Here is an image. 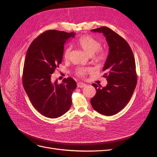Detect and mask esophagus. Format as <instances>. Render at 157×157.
<instances>
[{
    "mask_svg": "<svg viewBox=\"0 0 157 157\" xmlns=\"http://www.w3.org/2000/svg\"><path fill=\"white\" fill-rule=\"evenodd\" d=\"M86 86V84L81 82H79L77 83V87H78V88H84Z\"/></svg>",
    "mask_w": 157,
    "mask_h": 157,
    "instance_id": "obj_1",
    "label": "esophagus"
}]
</instances>
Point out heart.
<instances>
[{
  "instance_id": "1",
  "label": "heart",
  "mask_w": 157,
  "mask_h": 157,
  "mask_svg": "<svg viewBox=\"0 0 157 157\" xmlns=\"http://www.w3.org/2000/svg\"><path fill=\"white\" fill-rule=\"evenodd\" d=\"M77 43L88 56H92L94 60L98 63H102L107 59V53L103 50H99L101 47L100 41L94 39L90 35H82L77 40ZM71 48V46L65 47L63 50V57L65 59L69 58ZM90 69L86 67H78L76 70V75L83 77L88 73Z\"/></svg>"
}]
</instances>
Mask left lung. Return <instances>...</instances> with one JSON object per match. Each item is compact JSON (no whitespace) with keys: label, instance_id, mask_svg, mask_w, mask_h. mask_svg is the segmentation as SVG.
<instances>
[{"label":"left lung","instance_id":"8db88e82","mask_svg":"<svg viewBox=\"0 0 157 157\" xmlns=\"http://www.w3.org/2000/svg\"><path fill=\"white\" fill-rule=\"evenodd\" d=\"M102 33L106 37L109 53L103 71L107 84H92L96 94L90 103L95 111L105 116H111L121 111L134 93L137 84L136 62L129 44L122 36L107 27L92 29Z\"/></svg>","mask_w":157,"mask_h":157}]
</instances>
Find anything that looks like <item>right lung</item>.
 <instances>
[{
  "instance_id": "add662e5",
  "label": "right lung",
  "mask_w": 157,
  "mask_h": 157,
  "mask_svg": "<svg viewBox=\"0 0 157 157\" xmlns=\"http://www.w3.org/2000/svg\"><path fill=\"white\" fill-rule=\"evenodd\" d=\"M75 33L48 30L33 40L27 50L23 70V86L36 110L56 118L67 112L77 82L71 77L52 81V74L61 63L64 44Z\"/></svg>"
}]
</instances>
